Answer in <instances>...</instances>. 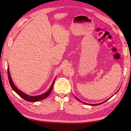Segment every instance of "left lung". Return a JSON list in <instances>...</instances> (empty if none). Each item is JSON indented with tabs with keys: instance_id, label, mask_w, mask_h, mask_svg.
<instances>
[{
	"instance_id": "8db88e82",
	"label": "left lung",
	"mask_w": 131,
	"mask_h": 131,
	"mask_svg": "<svg viewBox=\"0 0 131 131\" xmlns=\"http://www.w3.org/2000/svg\"><path fill=\"white\" fill-rule=\"evenodd\" d=\"M118 90L117 91V92L115 93V94H116L117 92H118ZM114 95H113V96H114ZM111 97H110L109 99H108V100H106L105 101H104V102H102V103H98V104H88V103H84V102H82L81 101H80V100H79V99L77 97H75V98H76L77 99V100L79 101H80V102H82V103H84V104H89V105H93V106H96V105H100V104H103V103H104V102H105L106 101H108V100H109V99L111 98Z\"/></svg>"
}]
</instances>
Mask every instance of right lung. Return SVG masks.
<instances>
[{
    "mask_svg": "<svg viewBox=\"0 0 131 131\" xmlns=\"http://www.w3.org/2000/svg\"><path fill=\"white\" fill-rule=\"evenodd\" d=\"M7 74H8V78H9L10 85L11 87V88L13 89V90L15 91L16 93L18 94L21 97L24 99L25 100H26L27 101H28V102H31L41 101L42 100H43V99L46 98L47 96H48L50 94V93L51 92V91H52L53 84H54L55 80H56V78L54 79V80L52 82V85H51V88H50V89L48 91H47V92H46L45 93H43L41 95H39V96H29V95H28V94H27L26 93H25L24 92H23L22 91H21V90H19L18 89H17V87L15 85V84H14V82L13 81V80H12V79L11 78V76H10L9 66H8V67H7Z\"/></svg>",
    "mask_w": 131,
    "mask_h": 131,
    "instance_id": "obj_1",
    "label": "right lung"
}]
</instances>
